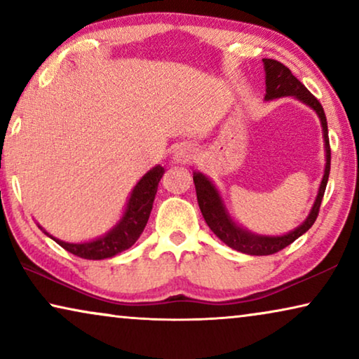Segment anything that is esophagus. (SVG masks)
I'll return each mask as SVG.
<instances>
[{"label": "esophagus", "instance_id": "34e87169", "mask_svg": "<svg viewBox=\"0 0 359 359\" xmlns=\"http://www.w3.org/2000/svg\"><path fill=\"white\" fill-rule=\"evenodd\" d=\"M196 155V149L191 144H183L175 150V160L178 163H189Z\"/></svg>", "mask_w": 359, "mask_h": 359}]
</instances>
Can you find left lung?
<instances>
[{
	"instance_id": "obj_1",
	"label": "left lung",
	"mask_w": 359,
	"mask_h": 359,
	"mask_svg": "<svg viewBox=\"0 0 359 359\" xmlns=\"http://www.w3.org/2000/svg\"><path fill=\"white\" fill-rule=\"evenodd\" d=\"M264 67H266V100H272V98H280L285 95H293L298 100L304 102L306 105H309L313 110H316L320 123H322V131H324V141H325V171L324 178H322L320 188L316 197V202L311 209L309 217L306 218L303 225H299L294 231L288 233L283 236H259L252 235L246 230H243L241 226H238L235 222L231 220V217L228 215L225 207L222 204L220 196L215 186L210 183L209 178H205L202 173H194L192 180H194L196 186V194L197 202H199V209L204 215V220L207 225L220 240L228 244V246L236 249V251L251 254V256H270L282 251L283 248H287L294 240L309 230L314 225L316 218L319 215V209L322 204V197H324L327 181H329L330 173V144H329V131H327V118L324 113V108L319 103L313 93L306 89L304 84H301L299 79L292 74V71L288 69L283 63H280L277 60H267L264 58Z\"/></svg>"
}]
</instances>
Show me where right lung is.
<instances>
[{
    "mask_svg": "<svg viewBox=\"0 0 359 359\" xmlns=\"http://www.w3.org/2000/svg\"><path fill=\"white\" fill-rule=\"evenodd\" d=\"M165 173L163 167H155L142 176V180L136 184L133 189L131 197H129L126 212L121 218V222L113 228L110 233H107L103 238H98L95 241L89 243H65L53 238V240L65 248L67 252L74 254L77 257L82 259H92V261H98V259L113 257L116 254L126 251L131 248L137 238L141 236L145 225H147L150 210H152L155 194H157L158 181ZM48 235V233H46Z\"/></svg>",
    "mask_w": 359,
    "mask_h": 359,
    "instance_id": "obj_1",
    "label": "right lung"
}]
</instances>
